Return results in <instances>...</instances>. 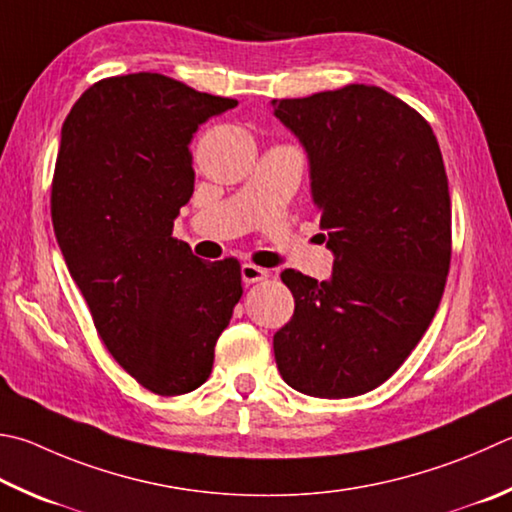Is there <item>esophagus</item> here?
Segmentation results:
<instances>
[{
  "mask_svg": "<svg viewBox=\"0 0 512 512\" xmlns=\"http://www.w3.org/2000/svg\"><path fill=\"white\" fill-rule=\"evenodd\" d=\"M268 277V271L262 266L255 264H244L241 266V282L244 284H255V282H264Z\"/></svg>",
  "mask_w": 512,
  "mask_h": 512,
  "instance_id": "34e87169",
  "label": "esophagus"
}]
</instances>
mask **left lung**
Listing matches in <instances>:
<instances>
[{
    "label": "left lung",
    "instance_id": "obj_1",
    "mask_svg": "<svg viewBox=\"0 0 512 512\" xmlns=\"http://www.w3.org/2000/svg\"><path fill=\"white\" fill-rule=\"evenodd\" d=\"M300 138L333 253L331 280L286 268L291 322L273 336L286 385L318 398L371 392L439 309L452 255L443 156L427 120L374 85L273 100Z\"/></svg>",
    "mask_w": 512,
    "mask_h": 512
}]
</instances>
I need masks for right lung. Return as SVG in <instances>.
<instances>
[{
    "mask_svg": "<svg viewBox=\"0 0 512 512\" xmlns=\"http://www.w3.org/2000/svg\"><path fill=\"white\" fill-rule=\"evenodd\" d=\"M232 107L143 71L91 85L62 125L55 239L107 351L161 396L206 383L244 293L237 259L203 262L172 237L194 192L192 134Z\"/></svg>",
    "mask_w": 512,
    "mask_h": 512,
    "instance_id": "add662e5",
    "label": "right lung"
}]
</instances>
